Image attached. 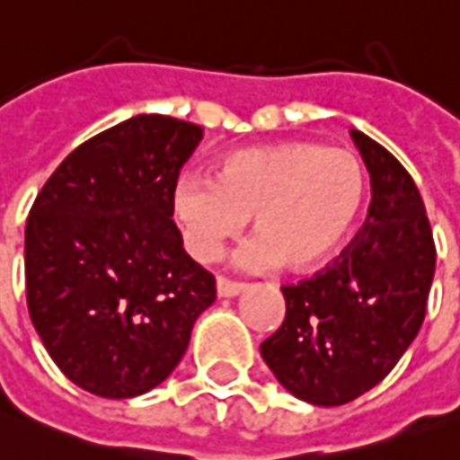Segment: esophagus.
<instances>
[{"instance_id":"34e87169","label":"esophagus","mask_w":460,"mask_h":460,"mask_svg":"<svg viewBox=\"0 0 460 460\" xmlns=\"http://www.w3.org/2000/svg\"><path fill=\"white\" fill-rule=\"evenodd\" d=\"M215 288H217V296L220 297H235L245 290V285L233 283V280H227V278H217V285H215Z\"/></svg>"}]
</instances>
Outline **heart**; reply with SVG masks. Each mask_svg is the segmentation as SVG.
Instances as JSON below:
<instances>
[{"label": "heart", "mask_w": 460, "mask_h": 460, "mask_svg": "<svg viewBox=\"0 0 460 460\" xmlns=\"http://www.w3.org/2000/svg\"><path fill=\"white\" fill-rule=\"evenodd\" d=\"M368 180L353 152L318 142H280L220 157L208 177L172 190V212L198 261L220 255L252 217L255 240L240 252L248 270L285 262L308 272L348 243L366 208Z\"/></svg>", "instance_id": "1"}]
</instances>
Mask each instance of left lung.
<instances>
[{
    "instance_id": "obj_1",
    "label": "left lung",
    "mask_w": 460,
    "mask_h": 460,
    "mask_svg": "<svg viewBox=\"0 0 460 460\" xmlns=\"http://www.w3.org/2000/svg\"><path fill=\"white\" fill-rule=\"evenodd\" d=\"M370 172L368 220L331 268L285 285V321L261 345L288 394L343 405L394 370L423 325L436 245L413 177L368 135L350 129Z\"/></svg>"
}]
</instances>
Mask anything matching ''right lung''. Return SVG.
<instances>
[{
    "instance_id": "obj_1",
    "label": "right lung",
    "mask_w": 460,
    "mask_h": 460,
    "mask_svg": "<svg viewBox=\"0 0 460 460\" xmlns=\"http://www.w3.org/2000/svg\"><path fill=\"white\" fill-rule=\"evenodd\" d=\"M202 128L137 115L69 152L24 230L34 331L69 381L135 398L175 370L215 300V278L172 223L180 167Z\"/></svg>"
}]
</instances>
